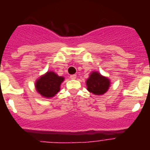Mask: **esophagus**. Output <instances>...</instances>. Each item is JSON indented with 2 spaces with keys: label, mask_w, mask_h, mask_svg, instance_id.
<instances>
[{
  "label": "esophagus",
  "mask_w": 150,
  "mask_h": 150,
  "mask_svg": "<svg viewBox=\"0 0 150 150\" xmlns=\"http://www.w3.org/2000/svg\"><path fill=\"white\" fill-rule=\"evenodd\" d=\"M70 78H71V79H75L76 78V74H74V75H71V76H70Z\"/></svg>",
  "instance_id": "esophagus-1"
}]
</instances>
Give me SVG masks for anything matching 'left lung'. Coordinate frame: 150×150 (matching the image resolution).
<instances>
[{
  "label": "left lung",
  "mask_w": 150,
  "mask_h": 150,
  "mask_svg": "<svg viewBox=\"0 0 150 150\" xmlns=\"http://www.w3.org/2000/svg\"><path fill=\"white\" fill-rule=\"evenodd\" d=\"M87 90L95 95H102L105 94L110 86V80L98 71H92L86 80Z\"/></svg>",
  "instance_id": "obj_1"
}]
</instances>
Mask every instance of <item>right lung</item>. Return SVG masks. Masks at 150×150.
Returning <instances> with one entry per match:
<instances>
[{
  "instance_id": "add662e5",
  "label": "right lung",
  "mask_w": 150,
  "mask_h": 150,
  "mask_svg": "<svg viewBox=\"0 0 150 150\" xmlns=\"http://www.w3.org/2000/svg\"><path fill=\"white\" fill-rule=\"evenodd\" d=\"M64 80V76H59L53 71H47L37 79L34 86L41 96L52 98L60 91L61 84Z\"/></svg>"
}]
</instances>
